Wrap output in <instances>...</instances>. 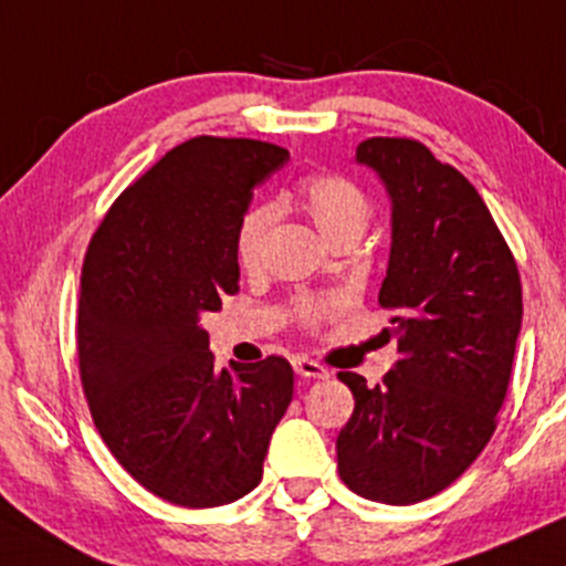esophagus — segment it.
Returning <instances> with one entry per match:
<instances>
[{
  "mask_svg": "<svg viewBox=\"0 0 566 566\" xmlns=\"http://www.w3.org/2000/svg\"><path fill=\"white\" fill-rule=\"evenodd\" d=\"M292 369H295V374H301V377L305 379H326L329 377V371L324 369L318 360H311V358H295L292 360Z\"/></svg>",
  "mask_w": 566,
  "mask_h": 566,
  "instance_id": "34e87169",
  "label": "esophagus"
}]
</instances>
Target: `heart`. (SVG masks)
<instances>
[{
	"label": "heart",
	"mask_w": 566,
	"mask_h": 566,
	"mask_svg": "<svg viewBox=\"0 0 566 566\" xmlns=\"http://www.w3.org/2000/svg\"><path fill=\"white\" fill-rule=\"evenodd\" d=\"M297 208L311 218L313 227L329 244L358 242L371 221V200L356 181L343 174H318L301 184L295 197ZM276 221V210L271 206H255L242 216L237 227V258L242 269L253 271L263 261L265 240ZM339 301L335 297H297L292 311L303 326H318L335 311Z\"/></svg>",
	"instance_id": "heart-1"
}]
</instances>
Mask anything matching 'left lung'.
I'll list each match as a JSON object with an SVG mask.
<instances>
[{
	"label": "left lung",
	"instance_id": "obj_1",
	"mask_svg": "<svg viewBox=\"0 0 566 566\" xmlns=\"http://www.w3.org/2000/svg\"><path fill=\"white\" fill-rule=\"evenodd\" d=\"M356 160L392 200L379 305L398 360L382 385L339 371L356 408L337 434L339 480L408 506L467 472L499 424L522 326L520 269L478 189L417 139L371 136Z\"/></svg>",
	"mask_w": 566,
	"mask_h": 566
}]
</instances>
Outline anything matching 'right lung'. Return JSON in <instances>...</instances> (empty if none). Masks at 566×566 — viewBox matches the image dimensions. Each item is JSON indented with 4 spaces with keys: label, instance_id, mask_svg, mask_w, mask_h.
I'll return each instance as SVG.
<instances>
[{
    "label": "right lung",
    "instance_id": "right-lung-1",
    "mask_svg": "<svg viewBox=\"0 0 566 566\" xmlns=\"http://www.w3.org/2000/svg\"><path fill=\"white\" fill-rule=\"evenodd\" d=\"M287 160L269 142L195 136L124 189L88 242L76 326L88 411L118 464L176 506L250 493L292 400L287 360L218 371L200 324L240 290L237 227Z\"/></svg>",
    "mask_w": 566,
    "mask_h": 566
}]
</instances>
